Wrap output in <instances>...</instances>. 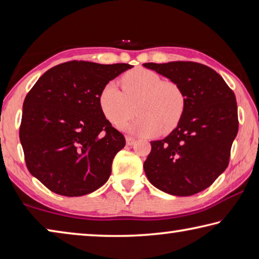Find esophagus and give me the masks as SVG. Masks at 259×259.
I'll use <instances>...</instances> for the list:
<instances>
[{
    "label": "esophagus",
    "mask_w": 259,
    "mask_h": 259,
    "mask_svg": "<svg viewBox=\"0 0 259 259\" xmlns=\"http://www.w3.org/2000/svg\"><path fill=\"white\" fill-rule=\"evenodd\" d=\"M137 142V140L132 137H126V144L127 146H133V144Z\"/></svg>",
    "instance_id": "obj_1"
}]
</instances>
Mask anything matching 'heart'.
<instances>
[{
	"instance_id": "heart-1",
	"label": "heart",
	"mask_w": 259,
	"mask_h": 259,
	"mask_svg": "<svg viewBox=\"0 0 259 259\" xmlns=\"http://www.w3.org/2000/svg\"><path fill=\"white\" fill-rule=\"evenodd\" d=\"M121 91L110 81L98 95V104L103 117L113 126H120L134 115L139 117L130 132L141 137L174 131L184 115L187 98L181 86L173 80H161L156 71L147 68H134L120 78Z\"/></svg>"
}]
</instances>
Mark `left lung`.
I'll return each instance as SVG.
<instances>
[{
    "instance_id": "1",
    "label": "left lung",
    "mask_w": 259,
    "mask_h": 259,
    "mask_svg": "<svg viewBox=\"0 0 259 259\" xmlns=\"http://www.w3.org/2000/svg\"><path fill=\"white\" fill-rule=\"evenodd\" d=\"M182 88L184 115L168 137L151 141L143 168L157 189L171 196L196 194L215 182L229 165L238 134L235 95L220 74L192 61L143 63Z\"/></svg>"
}]
</instances>
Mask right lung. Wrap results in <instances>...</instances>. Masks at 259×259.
Listing matches in <instances>:
<instances>
[{
	"label": "right lung",
	"mask_w": 259,
	"mask_h": 259,
	"mask_svg": "<svg viewBox=\"0 0 259 259\" xmlns=\"http://www.w3.org/2000/svg\"><path fill=\"white\" fill-rule=\"evenodd\" d=\"M133 66L68 61L26 95L19 139L29 173L57 194L80 197L107 182L125 138L100 111L98 95Z\"/></svg>",
	"instance_id": "1"
}]
</instances>
